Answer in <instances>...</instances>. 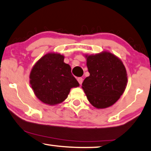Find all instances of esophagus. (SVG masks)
<instances>
[{
    "instance_id": "1",
    "label": "esophagus",
    "mask_w": 151,
    "mask_h": 151,
    "mask_svg": "<svg viewBox=\"0 0 151 151\" xmlns=\"http://www.w3.org/2000/svg\"><path fill=\"white\" fill-rule=\"evenodd\" d=\"M78 82H79V84H82V82H83V78H78Z\"/></svg>"
}]
</instances>
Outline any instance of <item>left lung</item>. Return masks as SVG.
Returning a JSON list of instances; mask_svg holds the SVG:
<instances>
[{"mask_svg":"<svg viewBox=\"0 0 151 151\" xmlns=\"http://www.w3.org/2000/svg\"><path fill=\"white\" fill-rule=\"evenodd\" d=\"M86 57L90 76L85 78L82 88L87 99L97 108L112 106L127 86V77L123 63L107 52Z\"/></svg>","mask_w":151,"mask_h":151,"instance_id":"obj_1","label":"left lung"}]
</instances>
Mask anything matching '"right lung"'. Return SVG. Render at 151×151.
Returning <instances> with one entry per match:
<instances>
[{"mask_svg": "<svg viewBox=\"0 0 151 151\" xmlns=\"http://www.w3.org/2000/svg\"><path fill=\"white\" fill-rule=\"evenodd\" d=\"M60 54H45L34 65L30 83L37 97L44 104H58L67 99L70 89L79 86Z\"/></svg>", "mask_w": 151, "mask_h": 151, "instance_id": "right-lung-1", "label": "right lung"}]
</instances>
